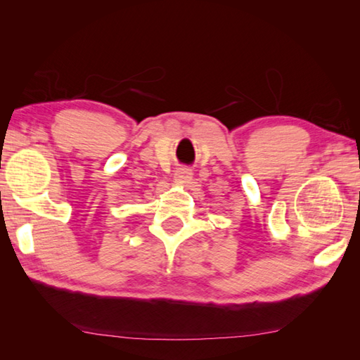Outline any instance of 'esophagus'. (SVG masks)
Instances as JSON below:
<instances>
[{
  "label": "esophagus",
  "instance_id": "34e87169",
  "mask_svg": "<svg viewBox=\"0 0 360 360\" xmlns=\"http://www.w3.org/2000/svg\"><path fill=\"white\" fill-rule=\"evenodd\" d=\"M192 174H193V173H192V170H190V168L181 167V168H178V170H176L174 178L178 179V181H181V182H184V184H187V182L192 181V178H193Z\"/></svg>",
  "mask_w": 360,
  "mask_h": 360
}]
</instances>
